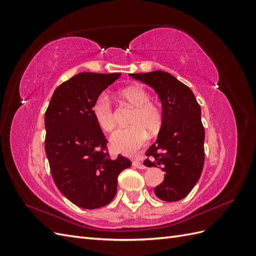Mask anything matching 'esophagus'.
I'll use <instances>...</instances> for the list:
<instances>
[{"instance_id": "1", "label": "esophagus", "mask_w": 256, "mask_h": 256, "mask_svg": "<svg viewBox=\"0 0 256 256\" xmlns=\"http://www.w3.org/2000/svg\"><path fill=\"white\" fill-rule=\"evenodd\" d=\"M136 168H141V170H143V168H146V166L142 164V162H140V161H138V160H136V161H134V164H132Z\"/></svg>"}]
</instances>
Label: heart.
Instances as JSON below:
<instances>
[{"label":"heart","instance_id":"b5f03b06","mask_svg":"<svg viewBox=\"0 0 256 256\" xmlns=\"http://www.w3.org/2000/svg\"><path fill=\"white\" fill-rule=\"evenodd\" d=\"M120 96L134 108L130 124L132 127L120 129L111 136L112 148L116 152L134 154L147 141V132L158 134L164 124V111L150 100V92L141 85H132L120 92ZM92 114L97 125L106 132H111L116 126V118L109 97L99 95L92 106Z\"/></svg>","mask_w":256,"mask_h":256}]
</instances>
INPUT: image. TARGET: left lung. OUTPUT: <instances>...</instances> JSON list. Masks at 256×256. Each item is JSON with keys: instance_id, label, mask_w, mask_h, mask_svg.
Listing matches in <instances>:
<instances>
[{"instance_id": "left-lung-1", "label": "left lung", "mask_w": 256, "mask_h": 256, "mask_svg": "<svg viewBox=\"0 0 256 256\" xmlns=\"http://www.w3.org/2000/svg\"><path fill=\"white\" fill-rule=\"evenodd\" d=\"M129 76L150 85L160 98L164 124L156 143L146 150L144 166L161 168L164 180L154 188V194L176 202L189 194L203 171L205 130L200 106L192 90L171 74L154 70Z\"/></svg>"}]
</instances>
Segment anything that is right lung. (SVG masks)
Instances as JSON below:
<instances>
[{
    "instance_id": "obj_1",
    "label": "right lung",
    "mask_w": 256,
    "mask_h": 256,
    "mask_svg": "<svg viewBox=\"0 0 256 256\" xmlns=\"http://www.w3.org/2000/svg\"><path fill=\"white\" fill-rule=\"evenodd\" d=\"M120 74L80 72L54 90L44 114V150L58 189L85 209L109 204L120 173L131 161L108 152V140L94 120L95 99Z\"/></svg>"
}]
</instances>
